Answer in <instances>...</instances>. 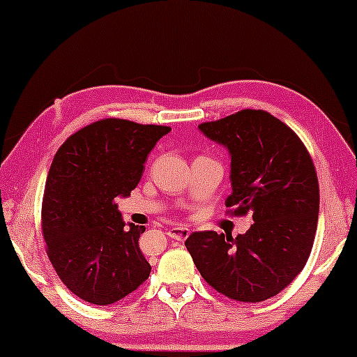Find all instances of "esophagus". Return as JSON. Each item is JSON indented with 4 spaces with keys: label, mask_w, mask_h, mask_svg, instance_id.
I'll use <instances>...</instances> for the list:
<instances>
[{
    "label": "esophagus",
    "mask_w": 357,
    "mask_h": 357,
    "mask_svg": "<svg viewBox=\"0 0 357 357\" xmlns=\"http://www.w3.org/2000/svg\"><path fill=\"white\" fill-rule=\"evenodd\" d=\"M167 236L170 238H174V241L183 242V241H187L188 236H190V229L185 227V226H174L167 231Z\"/></svg>",
    "instance_id": "obj_1"
}]
</instances>
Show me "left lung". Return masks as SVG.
<instances>
[{"instance_id":"1","label":"left lung","mask_w":357,"mask_h":357,"mask_svg":"<svg viewBox=\"0 0 357 357\" xmlns=\"http://www.w3.org/2000/svg\"><path fill=\"white\" fill-rule=\"evenodd\" d=\"M198 128L231 153L227 214L253 222L245 234L193 232L185 247L213 289L238 302L280 294L305 266L319 221L315 165L299 136L265 110L245 109Z\"/></svg>"}]
</instances>
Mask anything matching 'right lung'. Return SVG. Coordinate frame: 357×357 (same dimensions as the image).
<instances>
[{"label": "right lung", "mask_w": 357, "mask_h": 357, "mask_svg": "<svg viewBox=\"0 0 357 357\" xmlns=\"http://www.w3.org/2000/svg\"><path fill=\"white\" fill-rule=\"evenodd\" d=\"M169 131L104 119L77 130L53 158L42 199L45 250L63 284L89 304H114L149 278L138 247L146 227H125L115 198L138 187L148 154Z\"/></svg>", "instance_id": "obj_1"}]
</instances>
